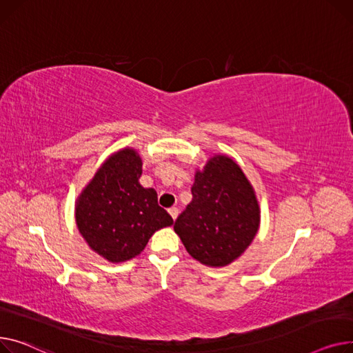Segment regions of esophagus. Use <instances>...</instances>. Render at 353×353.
<instances>
[{
    "mask_svg": "<svg viewBox=\"0 0 353 353\" xmlns=\"http://www.w3.org/2000/svg\"><path fill=\"white\" fill-rule=\"evenodd\" d=\"M168 212H170V215L172 216V219H174V221L176 219V216H178V214H179L178 208H175V206H172V208H170V210H168Z\"/></svg>",
    "mask_w": 353,
    "mask_h": 353,
    "instance_id": "esophagus-1",
    "label": "esophagus"
}]
</instances>
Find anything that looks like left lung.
<instances>
[{"instance_id": "1", "label": "left lung", "mask_w": 353, "mask_h": 353, "mask_svg": "<svg viewBox=\"0 0 353 353\" xmlns=\"http://www.w3.org/2000/svg\"><path fill=\"white\" fill-rule=\"evenodd\" d=\"M192 201L174 230L188 254L208 266H225L251 245L259 228V205L250 181L225 155L195 174Z\"/></svg>"}]
</instances>
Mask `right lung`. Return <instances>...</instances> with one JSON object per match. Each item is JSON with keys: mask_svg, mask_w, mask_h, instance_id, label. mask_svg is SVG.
<instances>
[{"mask_svg": "<svg viewBox=\"0 0 353 353\" xmlns=\"http://www.w3.org/2000/svg\"><path fill=\"white\" fill-rule=\"evenodd\" d=\"M142 162L134 150L110 157L77 202L75 219L91 250L110 262L142 252L152 234L174 223L157 192L138 182Z\"/></svg>", "mask_w": 353, "mask_h": 353, "instance_id": "1", "label": "right lung"}]
</instances>
